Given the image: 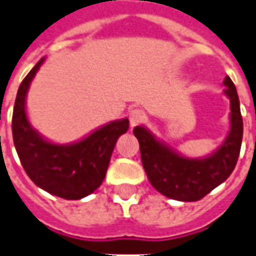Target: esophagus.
<instances>
[{
  "label": "esophagus",
  "mask_w": 256,
  "mask_h": 256,
  "mask_svg": "<svg viewBox=\"0 0 256 256\" xmlns=\"http://www.w3.org/2000/svg\"><path fill=\"white\" fill-rule=\"evenodd\" d=\"M128 119H130V126L134 128V126H138L141 123L146 122V112L142 110H130V114H128Z\"/></svg>",
  "instance_id": "obj_1"
}]
</instances>
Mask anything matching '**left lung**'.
Listing matches in <instances>:
<instances>
[{"label": "left lung", "mask_w": 256, "mask_h": 256, "mask_svg": "<svg viewBox=\"0 0 256 256\" xmlns=\"http://www.w3.org/2000/svg\"><path fill=\"white\" fill-rule=\"evenodd\" d=\"M224 92L230 98L232 128L223 146L205 159H188L155 140L144 128H134L140 142L141 162L150 183L168 198L178 201H198L232 174L240 155L242 118L240 101L232 78H224Z\"/></svg>", "instance_id": "obj_1"}]
</instances>
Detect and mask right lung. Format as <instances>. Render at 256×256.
<instances>
[{
  "mask_svg": "<svg viewBox=\"0 0 256 256\" xmlns=\"http://www.w3.org/2000/svg\"><path fill=\"white\" fill-rule=\"evenodd\" d=\"M42 62L44 58L23 78L18 90L12 115L16 152L36 186L65 200H80L94 192L104 182L116 141L128 132V120H115L72 146H56L41 138L28 123L24 100Z\"/></svg>",
  "mask_w": 256,
  "mask_h": 256,
  "instance_id": "right-lung-1",
  "label": "right lung"
}]
</instances>
